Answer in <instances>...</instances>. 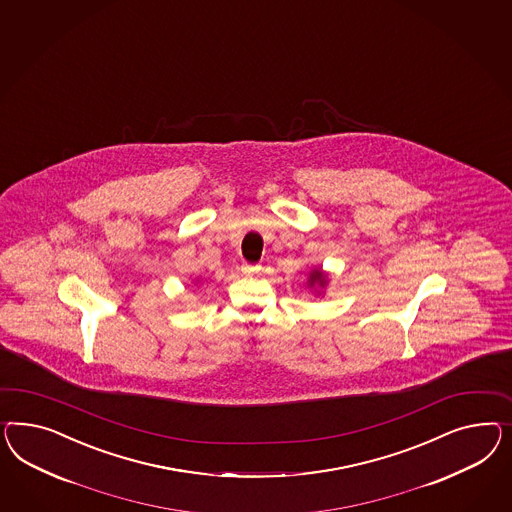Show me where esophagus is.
<instances>
[{
    "mask_svg": "<svg viewBox=\"0 0 512 512\" xmlns=\"http://www.w3.org/2000/svg\"><path fill=\"white\" fill-rule=\"evenodd\" d=\"M262 267L260 265H254V263H243L241 265V271H243V275H254V273H258Z\"/></svg>",
    "mask_w": 512,
    "mask_h": 512,
    "instance_id": "34e87169",
    "label": "esophagus"
}]
</instances>
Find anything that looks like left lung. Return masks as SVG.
<instances>
[{
    "mask_svg": "<svg viewBox=\"0 0 512 512\" xmlns=\"http://www.w3.org/2000/svg\"><path fill=\"white\" fill-rule=\"evenodd\" d=\"M308 282H310V286H316V284L318 286H325V275H323L322 271H312Z\"/></svg>",
    "mask_w": 512,
    "mask_h": 512,
    "instance_id": "obj_1",
    "label": "left lung"
}]
</instances>
